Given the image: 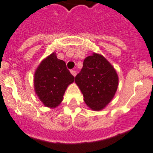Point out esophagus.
Here are the masks:
<instances>
[{
	"label": "esophagus",
	"instance_id": "esophagus-1",
	"mask_svg": "<svg viewBox=\"0 0 153 153\" xmlns=\"http://www.w3.org/2000/svg\"><path fill=\"white\" fill-rule=\"evenodd\" d=\"M71 73H72V75H73L74 77H75V75H76V71L75 70H71Z\"/></svg>",
	"mask_w": 153,
	"mask_h": 153
}]
</instances>
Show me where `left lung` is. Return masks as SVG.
Instances as JSON below:
<instances>
[{
    "label": "left lung",
    "instance_id": "8db88e82",
    "mask_svg": "<svg viewBox=\"0 0 153 153\" xmlns=\"http://www.w3.org/2000/svg\"><path fill=\"white\" fill-rule=\"evenodd\" d=\"M75 82L87 106L93 111H101L114 98L119 79L112 65L102 55L93 53L84 59Z\"/></svg>",
    "mask_w": 153,
    "mask_h": 153
}]
</instances>
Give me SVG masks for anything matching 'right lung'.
I'll list each match as a JSON object with an SVG mask.
<instances>
[{
  "label": "right lung",
  "instance_id": "1",
  "mask_svg": "<svg viewBox=\"0 0 153 153\" xmlns=\"http://www.w3.org/2000/svg\"><path fill=\"white\" fill-rule=\"evenodd\" d=\"M74 80L75 77L67 69L66 63L52 53L36 70L34 90L45 106L55 108L61 103L66 88Z\"/></svg>",
  "mask_w": 153,
  "mask_h": 153
}]
</instances>
